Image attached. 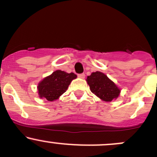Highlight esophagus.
Returning <instances> with one entry per match:
<instances>
[{
  "instance_id": "1",
  "label": "esophagus",
  "mask_w": 157,
  "mask_h": 157,
  "mask_svg": "<svg viewBox=\"0 0 157 157\" xmlns=\"http://www.w3.org/2000/svg\"><path fill=\"white\" fill-rule=\"evenodd\" d=\"M78 76L80 78H85V74H84V73H81V74H78Z\"/></svg>"
}]
</instances>
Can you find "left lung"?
Masks as SVG:
<instances>
[{
	"mask_svg": "<svg viewBox=\"0 0 157 157\" xmlns=\"http://www.w3.org/2000/svg\"><path fill=\"white\" fill-rule=\"evenodd\" d=\"M90 89L96 96L104 101H111L119 97L120 90L113 82L101 72H92L87 78Z\"/></svg>",
	"mask_w": 157,
	"mask_h": 157,
	"instance_id": "8db88e82",
	"label": "left lung"
}]
</instances>
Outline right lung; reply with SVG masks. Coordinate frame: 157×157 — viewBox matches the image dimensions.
I'll use <instances>...</instances> for the list:
<instances>
[{
  "label": "right lung",
  "mask_w": 157,
  "mask_h": 157,
  "mask_svg": "<svg viewBox=\"0 0 157 157\" xmlns=\"http://www.w3.org/2000/svg\"><path fill=\"white\" fill-rule=\"evenodd\" d=\"M77 77L73 72L67 73L61 70H56L51 75L44 78L38 86L40 98H46L53 101L58 99L67 90L69 84Z\"/></svg>",
  "instance_id": "obj_1"
}]
</instances>
